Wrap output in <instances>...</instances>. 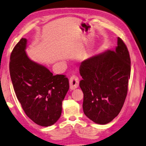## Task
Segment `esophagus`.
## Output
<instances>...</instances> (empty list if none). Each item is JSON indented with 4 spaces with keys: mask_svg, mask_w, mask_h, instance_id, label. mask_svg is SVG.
Wrapping results in <instances>:
<instances>
[{
    "mask_svg": "<svg viewBox=\"0 0 146 146\" xmlns=\"http://www.w3.org/2000/svg\"><path fill=\"white\" fill-rule=\"evenodd\" d=\"M79 85L78 78L76 75H72L69 78V86L71 90H75Z\"/></svg>",
    "mask_w": 146,
    "mask_h": 146,
    "instance_id": "34e87169",
    "label": "esophagus"
}]
</instances>
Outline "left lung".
Returning <instances> with one entry per match:
<instances>
[{"mask_svg": "<svg viewBox=\"0 0 146 146\" xmlns=\"http://www.w3.org/2000/svg\"><path fill=\"white\" fill-rule=\"evenodd\" d=\"M79 71L84 114L96 123H108L119 114L127 94L131 59L127 46L117 38L115 50L85 60Z\"/></svg>", "mask_w": 146, "mask_h": 146, "instance_id": "left-lung-1", "label": "left lung"}]
</instances>
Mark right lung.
I'll return each mask as SVG.
<instances>
[{
	"mask_svg": "<svg viewBox=\"0 0 146 146\" xmlns=\"http://www.w3.org/2000/svg\"><path fill=\"white\" fill-rule=\"evenodd\" d=\"M27 44L26 38L21 39L11 53L13 89L27 116L39 125L50 126L61 115L69 80L64 75H54L45 66L31 60L25 51Z\"/></svg>",
	"mask_w": 146,
	"mask_h": 146,
	"instance_id": "1",
	"label": "right lung"
}]
</instances>
